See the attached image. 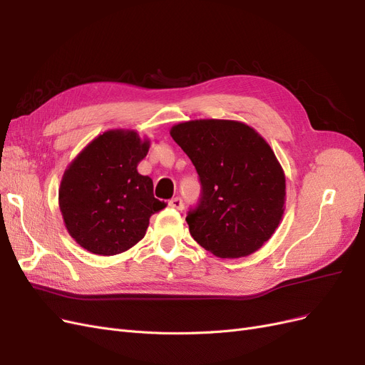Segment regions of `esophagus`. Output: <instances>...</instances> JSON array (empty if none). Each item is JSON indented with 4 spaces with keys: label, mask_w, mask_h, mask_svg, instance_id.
I'll list each match as a JSON object with an SVG mask.
<instances>
[{
    "label": "esophagus",
    "mask_w": 365,
    "mask_h": 365,
    "mask_svg": "<svg viewBox=\"0 0 365 365\" xmlns=\"http://www.w3.org/2000/svg\"><path fill=\"white\" fill-rule=\"evenodd\" d=\"M169 205L176 208V210H182L184 208V204H182V200L181 197H173V200L169 201Z\"/></svg>",
    "instance_id": "obj_1"
}]
</instances>
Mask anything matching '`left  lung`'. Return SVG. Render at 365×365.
Returning <instances> with one entry per match:
<instances>
[{
  "label": "left lung",
  "mask_w": 365,
  "mask_h": 365,
  "mask_svg": "<svg viewBox=\"0 0 365 365\" xmlns=\"http://www.w3.org/2000/svg\"><path fill=\"white\" fill-rule=\"evenodd\" d=\"M202 185L201 202L185 220L192 237L220 259L256 252L284 213L282 164L259 132L237 120L200 118L170 128Z\"/></svg>",
  "instance_id": "1"
}]
</instances>
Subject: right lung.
<instances>
[{
	"label": "right lung",
	"mask_w": 365,
	"mask_h": 365,
	"mask_svg": "<svg viewBox=\"0 0 365 365\" xmlns=\"http://www.w3.org/2000/svg\"><path fill=\"white\" fill-rule=\"evenodd\" d=\"M150 140L134 129H109L65 169L59 208L68 235L98 256L125 252L145 237L149 219L165 207L149 176L138 173Z\"/></svg>",
	"instance_id": "obj_1"
}]
</instances>
